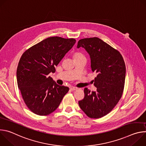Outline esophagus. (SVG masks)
<instances>
[{"label": "esophagus", "instance_id": "34e87169", "mask_svg": "<svg viewBox=\"0 0 146 146\" xmlns=\"http://www.w3.org/2000/svg\"><path fill=\"white\" fill-rule=\"evenodd\" d=\"M70 90L71 91H75V90H77V88H76V87H70Z\"/></svg>", "mask_w": 146, "mask_h": 146}]
</instances>
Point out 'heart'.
I'll return each instance as SVG.
<instances>
[{"mask_svg":"<svg viewBox=\"0 0 146 146\" xmlns=\"http://www.w3.org/2000/svg\"><path fill=\"white\" fill-rule=\"evenodd\" d=\"M82 56V55L79 54H74L73 55V58H76V57H78V56Z\"/></svg>","mask_w":146,"mask_h":146,"instance_id":"1","label":"heart"}]
</instances>
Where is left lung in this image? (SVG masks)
<instances>
[{
	"label": "left lung",
	"mask_w": 146,
	"mask_h": 146,
	"mask_svg": "<svg viewBox=\"0 0 146 146\" xmlns=\"http://www.w3.org/2000/svg\"><path fill=\"white\" fill-rule=\"evenodd\" d=\"M84 48L91 58V67L97 73L96 91L84 88L85 96L78 101L81 109L90 118H99L109 113L120 100L124 88L126 68L120 52L98 37L82 38L77 48Z\"/></svg>",
	"instance_id": "left-lung-1"
}]
</instances>
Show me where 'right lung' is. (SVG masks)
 Masks as SVG:
<instances>
[{"instance_id":"obj_1","label":"right lung","mask_w":146,"mask_h":146,"mask_svg":"<svg viewBox=\"0 0 146 146\" xmlns=\"http://www.w3.org/2000/svg\"><path fill=\"white\" fill-rule=\"evenodd\" d=\"M76 43L74 38L48 37L25 51L17 70L19 90L28 109L38 115H47L59 106L68 87L58 85L48 76Z\"/></svg>"}]
</instances>
